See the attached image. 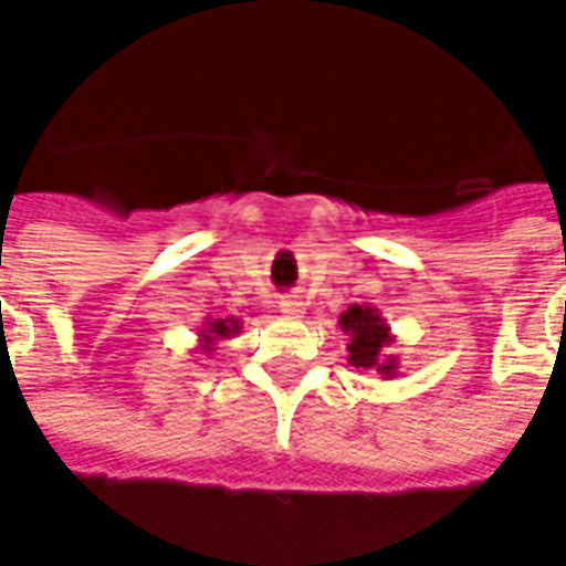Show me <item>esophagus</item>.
<instances>
[{
  "label": "esophagus",
  "mask_w": 566,
  "mask_h": 566,
  "mask_svg": "<svg viewBox=\"0 0 566 566\" xmlns=\"http://www.w3.org/2000/svg\"><path fill=\"white\" fill-rule=\"evenodd\" d=\"M280 313L286 318H301L304 316V301L301 298H283L280 301Z\"/></svg>",
  "instance_id": "1"
}]
</instances>
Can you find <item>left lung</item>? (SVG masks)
<instances>
[{"instance_id":"8db88e82","label":"left lung","mask_w":566,"mask_h":566,"mask_svg":"<svg viewBox=\"0 0 566 566\" xmlns=\"http://www.w3.org/2000/svg\"><path fill=\"white\" fill-rule=\"evenodd\" d=\"M339 328L348 334V364L367 373H379L381 379H394L399 373V358L390 355L394 334L381 310L369 304H352L339 313Z\"/></svg>"}]
</instances>
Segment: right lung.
Here are the masks:
<instances>
[{
    "label": "right lung",
    "instance_id": "add662e5",
    "mask_svg": "<svg viewBox=\"0 0 566 566\" xmlns=\"http://www.w3.org/2000/svg\"><path fill=\"white\" fill-rule=\"evenodd\" d=\"M241 334V318L238 316H227V318H211L208 316L202 322V328H199V352L202 355H211L214 348H218L220 339H229Z\"/></svg>",
    "mask_w": 566,
    "mask_h": 566
}]
</instances>
